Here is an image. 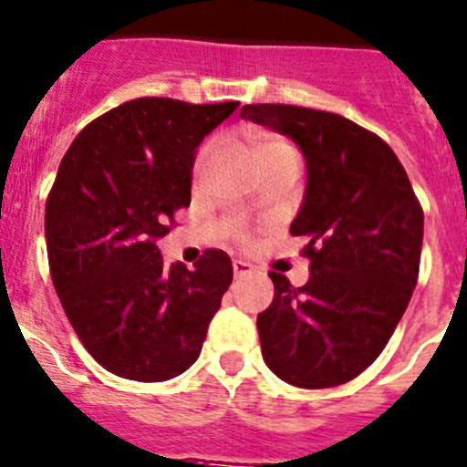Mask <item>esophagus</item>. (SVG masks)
<instances>
[{
	"mask_svg": "<svg viewBox=\"0 0 467 467\" xmlns=\"http://www.w3.org/2000/svg\"><path fill=\"white\" fill-rule=\"evenodd\" d=\"M254 273V266L247 262H243V259H234V275L236 277H247Z\"/></svg>",
	"mask_w": 467,
	"mask_h": 467,
	"instance_id": "esophagus-1",
	"label": "esophagus"
}]
</instances>
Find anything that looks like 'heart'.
<instances>
[{
    "mask_svg": "<svg viewBox=\"0 0 467 467\" xmlns=\"http://www.w3.org/2000/svg\"><path fill=\"white\" fill-rule=\"evenodd\" d=\"M247 143H250L252 152H254V157L262 164H266L271 157L280 155V152H286V150H294L292 145L286 143L285 139H280V136L275 134H268V131H247ZM208 155H211V145H203V148L199 150V155H196V161H194V171H201L203 169L205 160H208Z\"/></svg>",
    "mask_w": 467,
    "mask_h": 467,
    "instance_id": "obj_1",
    "label": "heart"
}]
</instances>
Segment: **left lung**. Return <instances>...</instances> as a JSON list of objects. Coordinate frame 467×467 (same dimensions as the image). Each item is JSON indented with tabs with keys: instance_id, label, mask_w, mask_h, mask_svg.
Here are the masks:
<instances>
[{
	"instance_id": "1",
	"label": "left lung",
	"mask_w": 467,
	"mask_h": 467,
	"mask_svg": "<svg viewBox=\"0 0 467 467\" xmlns=\"http://www.w3.org/2000/svg\"><path fill=\"white\" fill-rule=\"evenodd\" d=\"M241 118L296 140L307 164L289 231L307 241L310 280L268 273L275 296L256 317L264 361L294 387H337L382 354L412 298L421 203L396 152L352 119L286 104H247Z\"/></svg>"
}]
</instances>
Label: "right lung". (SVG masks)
Instances as JSON below:
<instances>
[{
    "instance_id": "right-lung-1",
    "label": "right lung",
    "mask_w": 467,
    "mask_h": 467,
    "mask_svg": "<svg viewBox=\"0 0 467 467\" xmlns=\"http://www.w3.org/2000/svg\"><path fill=\"white\" fill-rule=\"evenodd\" d=\"M238 109L140 97L92 119L67 150L46 201L50 277L94 361L125 379L164 382L199 358L234 280L226 252L187 271L157 241L192 201L199 143Z\"/></svg>"
}]
</instances>
